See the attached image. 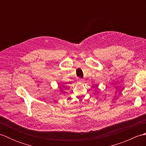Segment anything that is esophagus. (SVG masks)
I'll list each match as a JSON object with an SVG mask.
<instances>
[{"mask_svg": "<svg viewBox=\"0 0 146 146\" xmlns=\"http://www.w3.org/2000/svg\"><path fill=\"white\" fill-rule=\"evenodd\" d=\"M78 81L79 82H83V79L82 78H78Z\"/></svg>", "mask_w": 146, "mask_h": 146, "instance_id": "1", "label": "esophagus"}]
</instances>
